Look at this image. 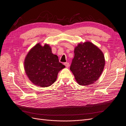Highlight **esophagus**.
Masks as SVG:
<instances>
[{"label": "esophagus", "instance_id": "34e87169", "mask_svg": "<svg viewBox=\"0 0 126 126\" xmlns=\"http://www.w3.org/2000/svg\"><path fill=\"white\" fill-rule=\"evenodd\" d=\"M64 65H65V66L66 67H69V66H70V64H69V63H68V62L64 63Z\"/></svg>", "mask_w": 126, "mask_h": 126}]
</instances>
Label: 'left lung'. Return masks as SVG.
I'll use <instances>...</instances> for the list:
<instances>
[{
    "label": "left lung",
    "mask_w": 126,
    "mask_h": 126,
    "mask_svg": "<svg viewBox=\"0 0 126 126\" xmlns=\"http://www.w3.org/2000/svg\"><path fill=\"white\" fill-rule=\"evenodd\" d=\"M70 70L81 85L91 84L97 81L105 65L102 51L92 43L79 44L74 49Z\"/></svg>",
    "instance_id": "1"
}]
</instances>
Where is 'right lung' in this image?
Returning <instances> with one entry per match:
<instances>
[{"label":"right lung","instance_id":"add662e5","mask_svg":"<svg viewBox=\"0 0 126 126\" xmlns=\"http://www.w3.org/2000/svg\"><path fill=\"white\" fill-rule=\"evenodd\" d=\"M58 56L52 53L48 45H36L25 58L24 68L31 82L41 87H47L54 82L57 74L63 68Z\"/></svg>","mask_w":126,"mask_h":126}]
</instances>
